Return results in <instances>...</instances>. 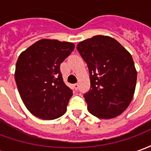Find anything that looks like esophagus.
I'll return each instance as SVG.
<instances>
[{"label":"esophagus","instance_id":"1","mask_svg":"<svg viewBox=\"0 0 151 151\" xmlns=\"http://www.w3.org/2000/svg\"><path fill=\"white\" fill-rule=\"evenodd\" d=\"M73 87H74L75 90H78V83H75V84L73 85Z\"/></svg>","mask_w":151,"mask_h":151}]
</instances>
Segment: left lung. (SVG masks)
I'll list each match as a JSON object with an SVG mask.
<instances>
[{
    "instance_id": "left-lung-1",
    "label": "left lung",
    "mask_w": 151,
    "mask_h": 151,
    "mask_svg": "<svg viewBox=\"0 0 151 151\" xmlns=\"http://www.w3.org/2000/svg\"><path fill=\"white\" fill-rule=\"evenodd\" d=\"M87 64L91 90L84 95L89 112L100 119H112L125 111L133 99L137 70L133 57L118 41L95 35L78 43Z\"/></svg>"
}]
</instances>
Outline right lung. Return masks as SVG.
I'll return each mask as SVG.
<instances>
[{
    "mask_svg": "<svg viewBox=\"0 0 151 151\" xmlns=\"http://www.w3.org/2000/svg\"><path fill=\"white\" fill-rule=\"evenodd\" d=\"M74 43L42 39L19 55L14 78L27 110L43 120L65 113L72 91L63 81L60 66L74 49Z\"/></svg>",
    "mask_w": 151,
    "mask_h": 151,
    "instance_id": "1",
    "label": "right lung"
}]
</instances>
